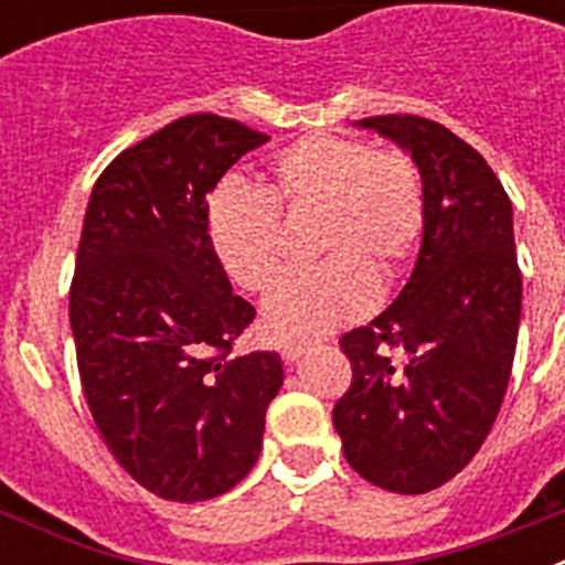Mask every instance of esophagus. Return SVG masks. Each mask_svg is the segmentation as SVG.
Listing matches in <instances>:
<instances>
[{
  "label": "esophagus",
  "instance_id": "esophagus-1",
  "mask_svg": "<svg viewBox=\"0 0 565 565\" xmlns=\"http://www.w3.org/2000/svg\"><path fill=\"white\" fill-rule=\"evenodd\" d=\"M306 351L308 342H286L282 344V359H286V362H294V359H299Z\"/></svg>",
  "mask_w": 565,
  "mask_h": 565
}]
</instances>
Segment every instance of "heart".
<instances>
[{"label": "heart", "instance_id": "1", "mask_svg": "<svg viewBox=\"0 0 565 565\" xmlns=\"http://www.w3.org/2000/svg\"><path fill=\"white\" fill-rule=\"evenodd\" d=\"M284 226L311 223L308 254L319 266L291 279L266 306L271 339L313 337L367 311L373 286L391 288L422 246L427 194L402 149H373L331 132L279 149L257 192L221 186L206 209L217 266L239 291L266 297L286 268Z\"/></svg>", "mask_w": 565, "mask_h": 565}]
</instances>
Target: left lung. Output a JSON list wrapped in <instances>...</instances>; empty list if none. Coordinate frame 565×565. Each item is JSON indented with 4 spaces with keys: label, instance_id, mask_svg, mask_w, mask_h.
<instances>
[{
    "label": "left lung",
    "instance_id": "left-lung-1",
    "mask_svg": "<svg viewBox=\"0 0 565 565\" xmlns=\"http://www.w3.org/2000/svg\"><path fill=\"white\" fill-rule=\"evenodd\" d=\"M411 149L427 226L411 282L371 326L339 339L351 387L333 404L364 481L422 495L458 476L501 411L521 322L512 203L478 149L422 115H373Z\"/></svg>",
    "mask_w": 565,
    "mask_h": 565
}]
</instances>
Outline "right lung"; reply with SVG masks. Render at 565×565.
I'll use <instances>...</instances> for the list:
<instances>
[{
	"instance_id": "add662e5",
	"label": "right lung",
	"mask_w": 565,
	"mask_h": 565,
	"mask_svg": "<svg viewBox=\"0 0 565 565\" xmlns=\"http://www.w3.org/2000/svg\"><path fill=\"white\" fill-rule=\"evenodd\" d=\"M268 135L183 115L98 174L70 282L87 407L115 461L167 501H209L257 463L282 387L274 351L232 356L257 311L206 234L209 192Z\"/></svg>"
}]
</instances>
